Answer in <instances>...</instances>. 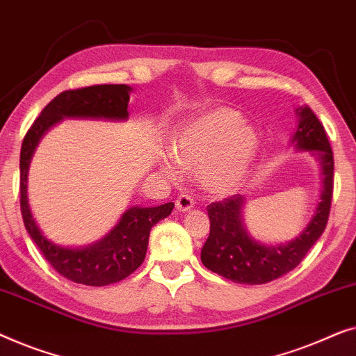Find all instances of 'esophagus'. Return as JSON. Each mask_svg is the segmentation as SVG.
<instances>
[{"instance_id":"1","label":"esophagus","mask_w":356,"mask_h":356,"mask_svg":"<svg viewBox=\"0 0 356 356\" xmlns=\"http://www.w3.org/2000/svg\"><path fill=\"white\" fill-rule=\"evenodd\" d=\"M193 198L190 197L187 193H180L179 197L176 198V208L177 211H188L190 208H193Z\"/></svg>"}]
</instances>
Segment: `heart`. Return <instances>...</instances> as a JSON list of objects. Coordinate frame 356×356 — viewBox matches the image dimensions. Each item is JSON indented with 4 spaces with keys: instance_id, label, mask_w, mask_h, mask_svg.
<instances>
[{
    "instance_id": "heart-1",
    "label": "heart",
    "mask_w": 356,
    "mask_h": 356,
    "mask_svg": "<svg viewBox=\"0 0 356 356\" xmlns=\"http://www.w3.org/2000/svg\"><path fill=\"white\" fill-rule=\"evenodd\" d=\"M258 135L242 122L240 113L218 108L188 122L174 140L172 158L163 171L176 179L179 168L197 171L198 180L211 192H224L237 185L247 172Z\"/></svg>"
}]
</instances>
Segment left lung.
I'll use <instances>...</instances> for the list:
<instances>
[{
  "label": "left lung",
  "mask_w": 356,
  "mask_h": 356,
  "mask_svg": "<svg viewBox=\"0 0 356 356\" xmlns=\"http://www.w3.org/2000/svg\"><path fill=\"white\" fill-rule=\"evenodd\" d=\"M298 129L293 142L300 149L316 154L323 166V193L308 227L287 245L266 247L253 240L242 224L240 195L208 204L209 237L202 248V263L209 271L235 284H268L302 263L309 248L326 229L334 190V154L326 130L309 108L298 109Z\"/></svg>",
  "instance_id": "obj_1"
}]
</instances>
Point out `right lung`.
Returning <instances> with one entry per match:
<instances>
[{
	"mask_svg": "<svg viewBox=\"0 0 356 356\" xmlns=\"http://www.w3.org/2000/svg\"><path fill=\"white\" fill-rule=\"evenodd\" d=\"M130 87L124 83L90 85L64 90L54 97L24 137L21 148V213L24 226L47 261L72 282L102 287L129 277L143 263L148 248L149 230L174 208L166 203L153 208H130L121 221L102 242L88 248H61L43 237L27 202V171L38 140L63 118L127 119Z\"/></svg>",
	"mask_w": 356,
	"mask_h": 356,
	"instance_id": "1",
	"label": "right lung"
}]
</instances>
